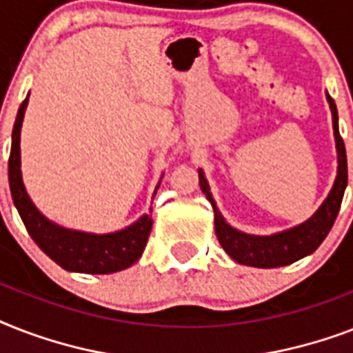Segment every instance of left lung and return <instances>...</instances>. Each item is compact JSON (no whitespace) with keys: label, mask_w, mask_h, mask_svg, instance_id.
Listing matches in <instances>:
<instances>
[{"label":"left lung","mask_w":353,"mask_h":353,"mask_svg":"<svg viewBox=\"0 0 353 353\" xmlns=\"http://www.w3.org/2000/svg\"><path fill=\"white\" fill-rule=\"evenodd\" d=\"M326 99L330 102L332 110V121H334V135H335V148H337V177L328 198L324 199V203L317 209V212L306 220L304 223L296 227H291L288 231L276 232L271 236H256L245 234L231 227L223 220V216L216 207V201L210 194L209 183L205 179L203 170L199 168V187L207 196V199L214 209V229L216 236L220 240L221 247L232 260L243 265H252V268H282L290 263L301 260V258L312 254L324 238L328 236L330 229L334 227V221L339 214L341 201L345 196V188L348 185V163H346V150L343 137L339 133V117H337V106L334 99L326 93Z\"/></svg>","instance_id":"8db88e82"}]
</instances>
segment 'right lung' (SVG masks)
Here are the masks:
<instances>
[{
  "label": "right lung",
  "mask_w": 353,
  "mask_h": 353,
  "mask_svg": "<svg viewBox=\"0 0 353 353\" xmlns=\"http://www.w3.org/2000/svg\"><path fill=\"white\" fill-rule=\"evenodd\" d=\"M27 104H29V95L21 102L12 128V144L8 157V185H10L14 205L30 238L47 256L65 271L108 274L133 265L143 254L152 231L150 214H143L122 231L93 234V232L73 231L52 223L30 201L21 179V157H19V133H21V122Z\"/></svg>",
  "instance_id": "right-lung-1"
}]
</instances>
